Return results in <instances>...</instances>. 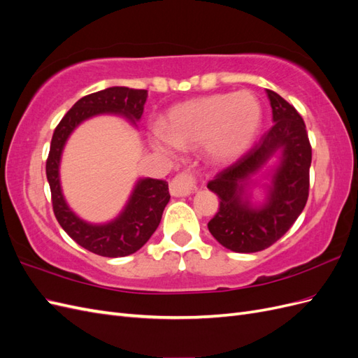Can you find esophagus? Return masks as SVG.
I'll return each instance as SVG.
<instances>
[{
  "label": "esophagus",
  "instance_id": "1",
  "mask_svg": "<svg viewBox=\"0 0 358 358\" xmlns=\"http://www.w3.org/2000/svg\"><path fill=\"white\" fill-rule=\"evenodd\" d=\"M194 191H197L196 179L189 173H180L170 182V194L173 197H187Z\"/></svg>",
  "mask_w": 358,
  "mask_h": 358
}]
</instances>
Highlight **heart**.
Listing matches in <instances>:
<instances>
[{
  "label": "heart",
  "instance_id": "obj_1",
  "mask_svg": "<svg viewBox=\"0 0 358 358\" xmlns=\"http://www.w3.org/2000/svg\"><path fill=\"white\" fill-rule=\"evenodd\" d=\"M262 117V106L251 92L206 95L171 107L164 129L150 131V145L166 157H175L180 148L204 145L209 158L224 164L242 157L254 143Z\"/></svg>",
  "mask_w": 358,
  "mask_h": 358
}]
</instances>
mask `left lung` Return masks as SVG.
<instances>
[{
    "label": "left lung",
    "mask_w": 358,
    "mask_h": 358,
    "mask_svg": "<svg viewBox=\"0 0 358 358\" xmlns=\"http://www.w3.org/2000/svg\"><path fill=\"white\" fill-rule=\"evenodd\" d=\"M273 127L230 167L220 171L208 188L220 197V209L209 221L210 234L233 252L251 254L279 241L305 209L309 196L312 149L301 116L282 96L266 91ZM277 161L273 166L270 159ZM269 182L262 201L255 199L256 175Z\"/></svg>",
    "instance_id": "obj_1"
}]
</instances>
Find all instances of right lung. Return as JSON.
I'll return each mask as SVG.
<instances>
[{
    "mask_svg": "<svg viewBox=\"0 0 358 358\" xmlns=\"http://www.w3.org/2000/svg\"><path fill=\"white\" fill-rule=\"evenodd\" d=\"M146 99V90H129L127 86H112L86 95L61 119L52 137L46 176L53 212L64 231L76 243L96 255L116 258L138 251L158 229L162 212L170 200L169 183L152 178H138L116 218L103 224L88 222L70 208L64 197L59 178L62 150L74 129L94 116L119 115L137 127Z\"/></svg>",
    "mask_w": 358,
    "mask_h": 358,
    "instance_id": "right-lung-1",
    "label": "right lung"
}]
</instances>
